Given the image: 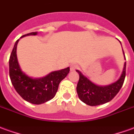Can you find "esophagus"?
Returning <instances> with one entry per match:
<instances>
[{
  "label": "esophagus",
  "mask_w": 134,
  "mask_h": 134,
  "mask_svg": "<svg viewBox=\"0 0 134 134\" xmlns=\"http://www.w3.org/2000/svg\"><path fill=\"white\" fill-rule=\"evenodd\" d=\"M78 68H79V66H77V65L72 64V65H71V66H70V70H71V71H76Z\"/></svg>",
  "instance_id": "obj_1"
}]
</instances>
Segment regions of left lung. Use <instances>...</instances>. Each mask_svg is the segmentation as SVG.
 <instances>
[{"mask_svg": "<svg viewBox=\"0 0 134 134\" xmlns=\"http://www.w3.org/2000/svg\"><path fill=\"white\" fill-rule=\"evenodd\" d=\"M123 53L126 60L124 51ZM126 62L124 63V69L119 79L116 81L107 86L96 84L84 76L81 71L76 70L79 74V81L77 84L76 91L80 100L86 104L91 106L101 105L112 100L123 86L126 76Z\"/></svg>", "mask_w": 134, "mask_h": 134, "instance_id": "left-lung-1", "label": "left lung"}]
</instances>
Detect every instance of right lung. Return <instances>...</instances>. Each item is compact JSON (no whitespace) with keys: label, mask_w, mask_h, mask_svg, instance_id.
Segmentation results:
<instances>
[{"label":"right lung","mask_w":134,"mask_h":134,"mask_svg":"<svg viewBox=\"0 0 134 134\" xmlns=\"http://www.w3.org/2000/svg\"><path fill=\"white\" fill-rule=\"evenodd\" d=\"M38 32H32L21 38L28 36H36ZM16 41L9 59V74L10 81L17 93L26 101L33 104H41L51 100L55 96L60 81L68 75L70 68L52 71L41 78H33L28 76L20 68L17 54Z\"/></svg>","instance_id":"add662e5"}]
</instances>
